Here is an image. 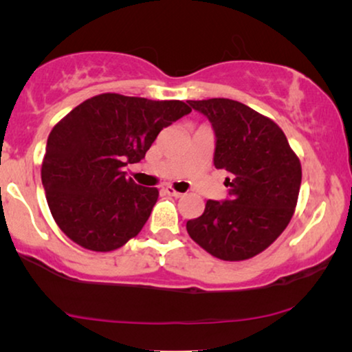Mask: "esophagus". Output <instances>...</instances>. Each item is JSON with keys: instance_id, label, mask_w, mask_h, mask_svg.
Segmentation results:
<instances>
[{"instance_id": "1", "label": "esophagus", "mask_w": 352, "mask_h": 352, "mask_svg": "<svg viewBox=\"0 0 352 352\" xmlns=\"http://www.w3.org/2000/svg\"><path fill=\"white\" fill-rule=\"evenodd\" d=\"M165 192H166V194H170L171 197H176V199H177V197H182V194H181V192H177V190H175V189H173V187H170V186H168V187H165Z\"/></svg>"}]
</instances>
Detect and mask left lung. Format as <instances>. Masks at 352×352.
Here are the masks:
<instances>
[{
  "mask_svg": "<svg viewBox=\"0 0 352 352\" xmlns=\"http://www.w3.org/2000/svg\"><path fill=\"white\" fill-rule=\"evenodd\" d=\"M213 126L214 166L226 170L229 197L208 200L187 221L190 239L224 261L256 256L290 223L301 186V163L271 118L232 99L189 100Z\"/></svg>",
  "mask_w": 352,
  "mask_h": 352,
  "instance_id": "1",
  "label": "left lung"
}]
</instances>
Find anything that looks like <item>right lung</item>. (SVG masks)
Masks as SVG:
<instances>
[{
	"mask_svg": "<svg viewBox=\"0 0 352 352\" xmlns=\"http://www.w3.org/2000/svg\"><path fill=\"white\" fill-rule=\"evenodd\" d=\"M182 100L94 96L52 128L41 165L51 214L70 240L112 252L141 232L158 199L123 168L146 157L158 133L190 113Z\"/></svg>",
	"mask_w": 352,
	"mask_h": 352,
	"instance_id": "add662e5",
	"label": "right lung"
}]
</instances>
